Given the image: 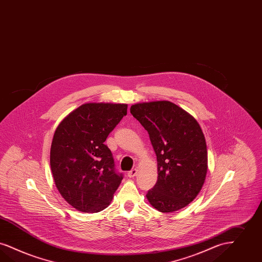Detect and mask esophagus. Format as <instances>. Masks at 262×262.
<instances>
[{"label":"esophagus","mask_w":262,"mask_h":262,"mask_svg":"<svg viewBox=\"0 0 262 262\" xmlns=\"http://www.w3.org/2000/svg\"><path fill=\"white\" fill-rule=\"evenodd\" d=\"M136 174H137V169L136 168H134V169H132V170H129L127 172V177L128 178H135Z\"/></svg>","instance_id":"34e87169"}]
</instances>
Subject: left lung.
Returning <instances> with one entry per match:
<instances>
[{"mask_svg":"<svg viewBox=\"0 0 262 262\" xmlns=\"http://www.w3.org/2000/svg\"><path fill=\"white\" fill-rule=\"evenodd\" d=\"M130 113L148 132L157 156L158 180L147 199L161 212L183 209L207 176L208 151L199 123L166 100L132 105Z\"/></svg>","mask_w":262,"mask_h":262,"instance_id":"8db88e82","label":"left lung"}]
</instances>
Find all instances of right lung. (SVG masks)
I'll list each match as a JSON object with an SVG mask.
<instances>
[{
    "instance_id": "add662e5",
    "label": "right lung",
    "mask_w": 262,
    "mask_h": 262,
    "mask_svg": "<svg viewBox=\"0 0 262 262\" xmlns=\"http://www.w3.org/2000/svg\"><path fill=\"white\" fill-rule=\"evenodd\" d=\"M126 109L120 103H85L66 116L54 132L51 168L55 186L80 211L106 209L123 179L104 142Z\"/></svg>"
}]
</instances>
